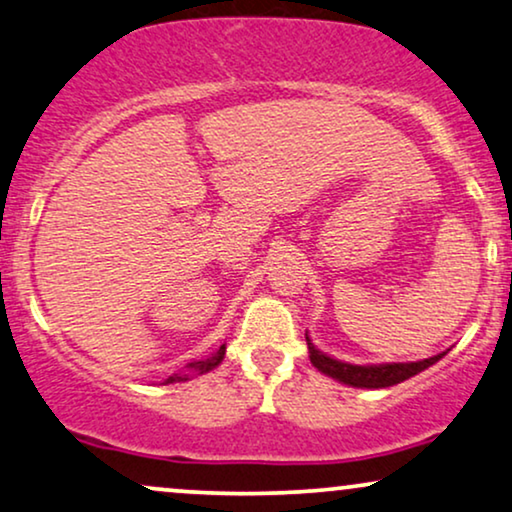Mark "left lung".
<instances>
[{"instance_id": "1", "label": "left lung", "mask_w": 512, "mask_h": 512, "mask_svg": "<svg viewBox=\"0 0 512 512\" xmlns=\"http://www.w3.org/2000/svg\"><path fill=\"white\" fill-rule=\"evenodd\" d=\"M307 347H309V359L312 364L319 368L321 373L331 375V378L340 380V383L352 385V387H368V390H378V387H390L397 383H404L409 380L411 375H416L425 368L435 364L444 357V354H437V357L423 359V361H411V364H380V366H354V364H345V361L331 359L326 354L319 352L312 342L307 338Z\"/></svg>"}]
</instances>
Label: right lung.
I'll return each instance as SVG.
<instances>
[{"instance_id": "1", "label": "right lung", "mask_w": 512, "mask_h": 512, "mask_svg": "<svg viewBox=\"0 0 512 512\" xmlns=\"http://www.w3.org/2000/svg\"><path fill=\"white\" fill-rule=\"evenodd\" d=\"M222 359H224V345L219 347L215 354H210L208 359L191 361V364H189V371H191V373H184V375H170V378L165 380V385H167V383H181V380H189V375H193V373H208V371H212V368H215L217 364H222Z\"/></svg>"}]
</instances>
